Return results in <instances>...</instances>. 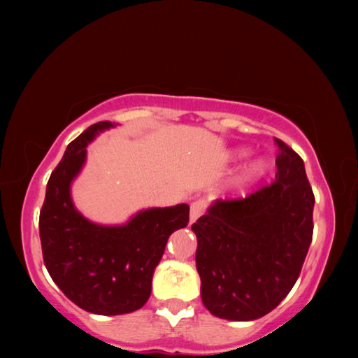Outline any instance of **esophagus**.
Listing matches in <instances>:
<instances>
[{
    "instance_id": "1",
    "label": "esophagus",
    "mask_w": 358,
    "mask_h": 358,
    "mask_svg": "<svg viewBox=\"0 0 358 358\" xmlns=\"http://www.w3.org/2000/svg\"><path fill=\"white\" fill-rule=\"evenodd\" d=\"M203 211H205V203H203L202 201L192 202V203H191V211H189V220H191V222L197 221L199 217H201V216L203 215Z\"/></svg>"
}]
</instances>
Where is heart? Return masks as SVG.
Returning a JSON list of instances; mask_svg holds the SVG:
<instances>
[{
    "mask_svg": "<svg viewBox=\"0 0 358 358\" xmlns=\"http://www.w3.org/2000/svg\"><path fill=\"white\" fill-rule=\"evenodd\" d=\"M248 155V150L246 148H235L232 153L229 155V157L232 161H238L241 157H245ZM266 171V159L262 156H257V157H252L251 161H248L246 164L241 169V173L238 175V185H250L254 183V181H257Z\"/></svg>",
    "mask_w": 358,
    "mask_h": 358,
    "instance_id": "heart-1",
    "label": "heart"
}]
</instances>
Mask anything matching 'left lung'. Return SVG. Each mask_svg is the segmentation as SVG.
<instances>
[{
  "mask_svg": "<svg viewBox=\"0 0 358 358\" xmlns=\"http://www.w3.org/2000/svg\"><path fill=\"white\" fill-rule=\"evenodd\" d=\"M275 183L240 201H215L191 229L202 303L248 322L273 311L299 280L313 238L314 194L301 157L280 138Z\"/></svg>",
  "mask_w": 358,
  "mask_h": 358,
  "instance_id": "left-lung-1",
  "label": "left lung"
}]
</instances>
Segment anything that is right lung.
<instances>
[{
	"label": "right lung",
	"instance_id": "add662e5",
	"mask_svg": "<svg viewBox=\"0 0 358 358\" xmlns=\"http://www.w3.org/2000/svg\"><path fill=\"white\" fill-rule=\"evenodd\" d=\"M118 123L99 121L68 145L48 178L39 216L48 275L68 299L99 316L141 310L167 240L189 221V205L138 210L123 224L85 217L72 201V183L87 162V147Z\"/></svg>",
	"mask_w": 358,
	"mask_h": 358
}]
</instances>
